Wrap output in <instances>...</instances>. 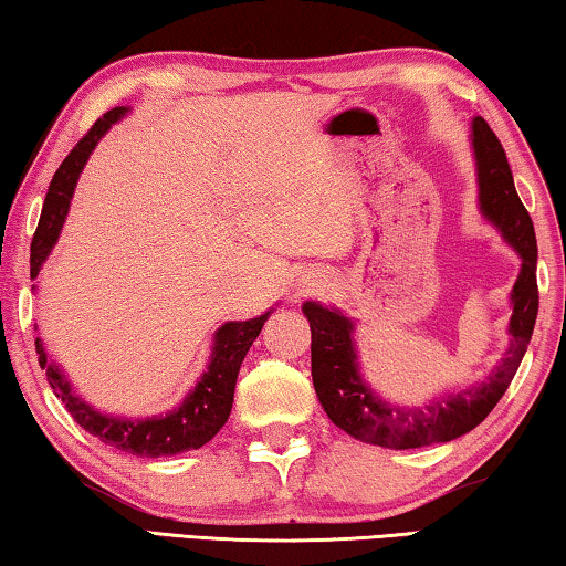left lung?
<instances>
[{
  "label": "left lung",
  "instance_id": "8db88e82",
  "mask_svg": "<svg viewBox=\"0 0 566 566\" xmlns=\"http://www.w3.org/2000/svg\"><path fill=\"white\" fill-rule=\"evenodd\" d=\"M473 149L481 210L499 224L503 238L521 255V273L511 293V346L491 377L478 387L432 399L424 407H397L374 395L361 381L352 344V321L318 303H303L311 324V377L318 402L336 428L361 442L407 450L471 432L499 405L532 342L538 311L534 222L516 195L506 151L481 116L473 120Z\"/></svg>",
  "mask_w": 566,
  "mask_h": 566
}]
</instances>
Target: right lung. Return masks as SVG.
Here are the masks:
<instances>
[{
  "label": "right lung",
  "instance_id": "1",
  "mask_svg": "<svg viewBox=\"0 0 566 566\" xmlns=\"http://www.w3.org/2000/svg\"><path fill=\"white\" fill-rule=\"evenodd\" d=\"M124 113H126L124 106L103 113V116L88 128V134L73 146V151L65 156V161L60 164L55 177H52L45 205H42L40 224L38 230H34L32 248H30L32 277H38L42 263H45L52 245H55L60 228H63L67 207H71L77 174L83 171L93 146L98 144V138L106 134L111 124H116ZM268 316H271V311L258 318L230 321V324H224L214 336V352H212L210 367H207L202 379L197 381V387L189 392V397L174 412L164 417H149V420H120V417H108V415L95 412L91 405H85L81 397L73 395V389L63 377V371L52 367L48 361V354L42 349L40 338L34 342V346H38V354H40V367L48 371L52 392L63 399L67 412L73 415V420L81 424L85 432L95 434L101 442H106V446L128 455H142V458L177 455V453H185V450L202 448L205 442H210L214 434L220 432L222 424L228 422L240 364L245 359L250 346H253Z\"/></svg>",
  "mask_w": 566,
  "mask_h": 566
}]
</instances>
